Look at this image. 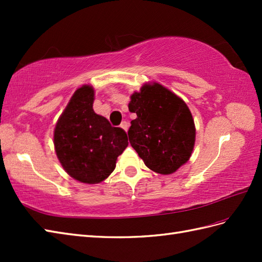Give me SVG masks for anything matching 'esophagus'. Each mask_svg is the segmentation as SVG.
Masks as SVG:
<instances>
[{"label":"esophagus","mask_w":262,"mask_h":262,"mask_svg":"<svg viewBox=\"0 0 262 262\" xmlns=\"http://www.w3.org/2000/svg\"><path fill=\"white\" fill-rule=\"evenodd\" d=\"M120 127H121L122 129H124L125 132H127V130H128V127H129V125H128V122H127V121H122V122H121V125H120Z\"/></svg>","instance_id":"esophagus-1"}]
</instances>
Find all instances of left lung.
I'll return each instance as SVG.
<instances>
[{
  "instance_id": "1",
  "label": "left lung",
  "mask_w": 262,
  "mask_h": 262,
  "mask_svg": "<svg viewBox=\"0 0 262 262\" xmlns=\"http://www.w3.org/2000/svg\"><path fill=\"white\" fill-rule=\"evenodd\" d=\"M128 137L148 169L171 174L188 162L196 141V127L187 103L158 82L145 83L130 96Z\"/></svg>"
}]
</instances>
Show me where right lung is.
<instances>
[{
  "mask_svg": "<svg viewBox=\"0 0 262 262\" xmlns=\"http://www.w3.org/2000/svg\"><path fill=\"white\" fill-rule=\"evenodd\" d=\"M93 101L92 85L77 89L54 129L59 163L70 177L88 185L107 179L128 146L126 132L94 113Z\"/></svg>",
  "mask_w": 262,
  "mask_h": 262,
  "instance_id": "add662e5",
  "label": "right lung"
}]
</instances>
